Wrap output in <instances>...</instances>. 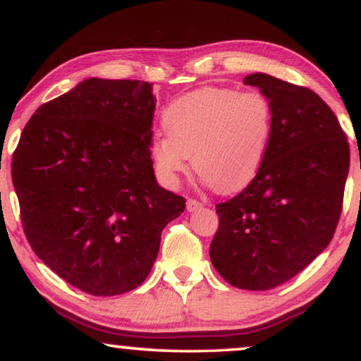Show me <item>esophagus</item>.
<instances>
[{"mask_svg": "<svg viewBox=\"0 0 361 361\" xmlns=\"http://www.w3.org/2000/svg\"><path fill=\"white\" fill-rule=\"evenodd\" d=\"M202 207V202L197 201V200H188L186 201V209L190 212H195L197 209H201Z\"/></svg>", "mask_w": 361, "mask_h": 361, "instance_id": "esophagus-1", "label": "esophagus"}]
</instances>
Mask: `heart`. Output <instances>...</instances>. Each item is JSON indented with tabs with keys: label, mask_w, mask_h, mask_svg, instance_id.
Returning a JSON list of instances; mask_svg holds the SVG:
<instances>
[{
	"label": "heart",
	"mask_w": 361,
	"mask_h": 361,
	"mask_svg": "<svg viewBox=\"0 0 361 361\" xmlns=\"http://www.w3.org/2000/svg\"><path fill=\"white\" fill-rule=\"evenodd\" d=\"M166 135L154 137L159 178L176 186L192 166L212 190L233 192L255 178L273 128L270 99L260 91L207 86L173 101L161 116Z\"/></svg>",
	"instance_id": "obj_1"
}]
</instances>
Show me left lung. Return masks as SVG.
Segmentation results:
<instances>
[{
  "label": "left lung",
  "instance_id": "1",
  "mask_svg": "<svg viewBox=\"0 0 361 361\" xmlns=\"http://www.w3.org/2000/svg\"><path fill=\"white\" fill-rule=\"evenodd\" d=\"M243 83L270 99L273 128L255 178L216 204L219 229L209 247L232 286L265 291L302 271L331 243L350 166L347 137L312 90L267 73Z\"/></svg>",
  "mask_w": 361,
  "mask_h": 361
}]
</instances>
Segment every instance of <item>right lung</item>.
Segmentation results:
<instances>
[{"instance_id": "add662e5", "label": "right lung", "mask_w": 361, "mask_h": 361, "mask_svg": "<svg viewBox=\"0 0 361 361\" xmlns=\"http://www.w3.org/2000/svg\"><path fill=\"white\" fill-rule=\"evenodd\" d=\"M155 101L147 81L88 78L37 108L13 154L34 253L93 296L144 283L161 231L185 211L154 175Z\"/></svg>"}]
</instances>
